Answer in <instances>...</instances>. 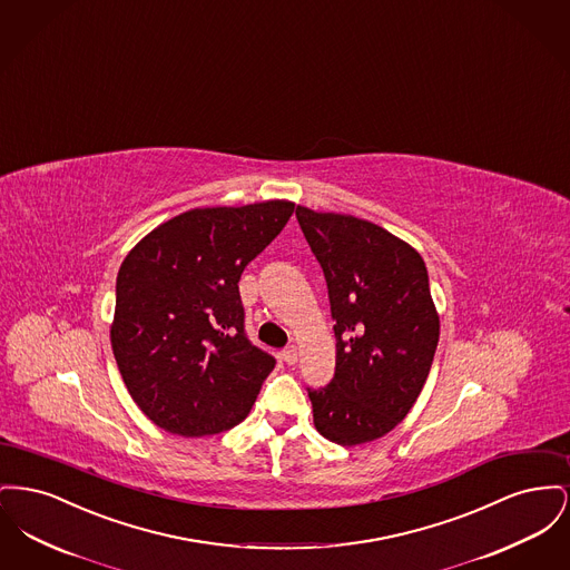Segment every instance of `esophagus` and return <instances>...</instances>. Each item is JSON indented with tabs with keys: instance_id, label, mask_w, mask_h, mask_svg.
Here are the masks:
<instances>
[{
	"instance_id": "1",
	"label": "esophagus",
	"mask_w": 570,
	"mask_h": 570,
	"mask_svg": "<svg viewBox=\"0 0 570 570\" xmlns=\"http://www.w3.org/2000/svg\"><path fill=\"white\" fill-rule=\"evenodd\" d=\"M298 347L296 345H289V347H285L283 352H281V358L285 360V364H289V366H294L296 362H298Z\"/></svg>"
}]
</instances>
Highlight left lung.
<instances>
[{
  "instance_id": "left-lung-1",
  "label": "left lung",
  "mask_w": 570,
  "mask_h": 570,
  "mask_svg": "<svg viewBox=\"0 0 570 570\" xmlns=\"http://www.w3.org/2000/svg\"><path fill=\"white\" fill-rule=\"evenodd\" d=\"M328 285L336 371L308 389L315 429L338 446L384 438L407 416L431 371L440 315L419 250L352 214L296 208Z\"/></svg>"
}]
</instances>
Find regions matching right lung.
<instances>
[{"label": "right lung", "instance_id": "right-lung-1", "mask_svg": "<svg viewBox=\"0 0 570 570\" xmlns=\"http://www.w3.org/2000/svg\"><path fill=\"white\" fill-rule=\"evenodd\" d=\"M294 208L181 212L124 257L111 347L132 401L167 433L204 438L248 416L274 358L244 334L238 281Z\"/></svg>", "mask_w": 570, "mask_h": 570}]
</instances>
